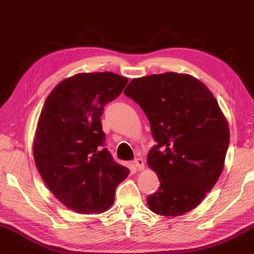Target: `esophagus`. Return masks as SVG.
I'll return each mask as SVG.
<instances>
[{
    "instance_id": "34e87169",
    "label": "esophagus",
    "mask_w": 254,
    "mask_h": 254,
    "mask_svg": "<svg viewBox=\"0 0 254 254\" xmlns=\"http://www.w3.org/2000/svg\"><path fill=\"white\" fill-rule=\"evenodd\" d=\"M133 164L137 170H143L144 167H145L144 161H143V159H141V158H137V159H135V160H133Z\"/></svg>"
}]
</instances>
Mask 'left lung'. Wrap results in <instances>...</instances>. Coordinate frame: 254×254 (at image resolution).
<instances>
[{
	"instance_id": "8db88e82",
	"label": "left lung",
	"mask_w": 254,
	"mask_h": 254,
	"mask_svg": "<svg viewBox=\"0 0 254 254\" xmlns=\"http://www.w3.org/2000/svg\"><path fill=\"white\" fill-rule=\"evenodd\" d=\"M144 110L157 141L147 164L160 181L149 209L180 216L202 201L219 180L229 128L217 100L190 74L166 72L133 79L125 90Z\"/></svg>"
}]
</instances>
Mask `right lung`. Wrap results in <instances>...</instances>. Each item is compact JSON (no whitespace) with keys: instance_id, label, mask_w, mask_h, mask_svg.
<instances>
[{"instance_id":"1","label":"right lung","mask_w":254,"mask_h":254,"mask_svg":"<svg viewBox=\"0 0 254 254\" xmlns=\"http://www.w3.org/2000/svg\"><path fill=\"white\" fill-rule=\"evenodd\" d=\"M127 78L113 72L76 73L47 96L33 141L34 162L60 201L76 213L107 211L129 170L104 148L100 117Z\"/></svg>"}]
</instances>
